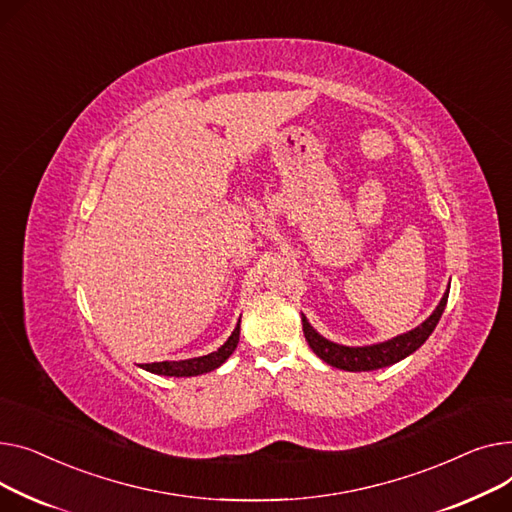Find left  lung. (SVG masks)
I'll return each instance as SVG.
<instances>
[{
  "label": "left lung",
  "instance_id": "left-lung-1",
  "mask_svg": "<svg viewBox=\"0 0 512 512\" xmlns=\"http://www.w3.org/2000/svg\"><path fill=\"white\" fill-rule=\"evenodd\" d=\"M448 291H450V285L446 287L436 310L422 324L407 330V333H403V335L382 341V343H372V345H364V347H349V345L328 341L302 314L304 335H306L310 349L322 359V362H326L333 368H339L345 372H372V370L388 368V366L401 362V359L409 357L411 353H415L428 341V337L434 333V328L446 308Z\"/></svg>",
  "mask_w": 512,
  "mask_h": 512
}]
</instances>
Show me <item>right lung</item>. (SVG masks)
Segmentation results:
<instances>
[{"label": "right lung", "instance_id": "add662e5", "mask_svg": "<svg viewBox=\"0 0 512 512\" xmlns=\"http://www.w3.org/2000/svg\"><path fill=\"white\" fill-rule=\"evenodd\" d=\"M239 343V322L233 328L231 337L213 353L192 357V359H182V362H155V364H144L140 366L142 370L157 374V376H175V378H190V376H200L206 372H213L219 366H223L229 355L235 351Z\"/></svg>", "mask_w": 512, "mask_h": 512}]
</instances>
